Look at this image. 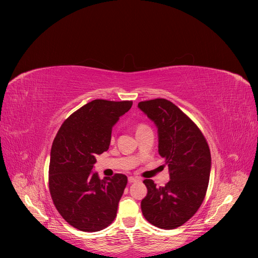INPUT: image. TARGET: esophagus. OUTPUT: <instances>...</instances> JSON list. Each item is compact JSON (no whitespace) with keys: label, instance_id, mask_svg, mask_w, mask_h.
<instances>
[{"label":"esophagus","instance_id":"esophagus-1","mask_svg":"<svg viewBox=\"0 0 258 258\" xmlns=\"http://www.w3.org/2000/svg\"><path fill=\"white\" fill-rule=\"evenodd\" d=\"M140 179L137 177H130L128 178V183H135V182H138Z\"/></svg>","mask_w":258,"mask_h":258}]
</instances>
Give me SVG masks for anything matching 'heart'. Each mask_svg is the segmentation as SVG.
Listing matches in <instances>:
<instances>
[{"label": "heart", "instance_id": "1", "mask_svg": "<svg viewBox=\"0 0 258 258\" xmlns=\"http://www.w3.org/2000/svg\"><path fill=\"white\" fill-rule=\"evenodd\" d=\"M147 126L146 125H144V124H139L138 125V127H137V132H139V131H141V130H143V128H146Z\"/></svg>", "mask_w": 258, "mask_h": 258}]
</instances>
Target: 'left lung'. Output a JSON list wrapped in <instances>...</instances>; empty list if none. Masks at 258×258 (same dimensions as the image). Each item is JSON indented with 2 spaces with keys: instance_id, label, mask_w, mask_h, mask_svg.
Masks as SVG:
<instances>
[{
  "instance_id": "left-lung-1",
  "label": "left lung",
  "mask_w": 258,
  "mask_h": 258,
  "mask_svg": "<svg viewBox=\"0 0 258 258\" xmlns=\"http://www.w3.org/2000/svg\"><path fill=\"white\" fill-rule=\"evenodd\" d=\"M138 107L158 127L159 155L165 159L170 180L158 187L145 179L141 202L146 221L162 229L185 224L205 199L211 169L208 143L195 122L164 98L141 101Z\"/></svg>"
}]
</instances>
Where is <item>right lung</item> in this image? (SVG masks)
Masks as SVG:
<instances>
[{"instance_id": "obj_1", "label": "right lung", "mask_w": 258, "mask_h": 258, "mask_svg": "<svg viewBox=\"0 0 258 258\" xmlns=\"http://www.w3.org/2000/svg\"><path fill=\"white\" fill-rule=\"evenodd\" d=\"M132 105L133 101L95 99L67 118L54 138L50 195L63 220L81 231H100L116 218L126 175L100 180L92 169L96 157L108 150L113 126Z\"/></svg>"}]
</instances>
